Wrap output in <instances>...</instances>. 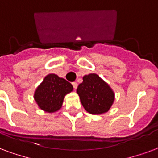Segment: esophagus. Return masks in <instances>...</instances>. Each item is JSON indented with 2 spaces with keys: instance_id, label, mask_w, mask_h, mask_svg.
<instances>
[{
  "instance_id": "34e87169",
  "label": "esophagus",
  "mask_w": 158,
  "mask_h": 158,
  "mask_svg": "<svg viewBox=\"0 0 158 158\" xmlns=\"http://www.w3.org/2000/svg\"><path fill=\"white\" fill-rule=\"evenodd\" d=\"M72 85H73V89H77V87H78V84H77L76 82H73L72 83Z\"/></svg>"
}]
</instances>
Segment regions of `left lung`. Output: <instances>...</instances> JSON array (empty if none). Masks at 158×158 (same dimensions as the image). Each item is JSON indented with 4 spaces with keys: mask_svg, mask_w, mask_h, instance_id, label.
Masks as SVG:
<instances>
[{
    "mask_svg": "<svg viewBox=\"0 0 158 158\" xmlns=\"http://www.w3.org/2000/svg\"><path fill=\"white\" fill-rule=\"evenodd\" d=\"M77 93L84 108L93 115L108 111L115 100V94L110 87L95 73L83 77Z\"/></svg>",
    "mask_w": 158,
    "mask_h": 158,
    "instance_id": "8db88e82",
    "label": "left lung"
}]
</instances>
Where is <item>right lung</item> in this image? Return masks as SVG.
Segmentation results:
<instances>
[{
	"label": "right lung",
	"instance_id": "1",
	"mask_svg": "<svg viewBox=\"0 0 158 158\" xmlns=\"http://www.w3.org/2000/svg\"><path fill=\"white\" fill-rule=\"evenodd\" d=\"M73 90V86L54 73L47 75L35 91L36 102L44 111L55 112L62 107L64 96Z\"/></svg>",
	"mask_w": 158,
	"mask_h": 158
}]
</instances>
